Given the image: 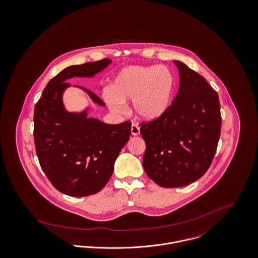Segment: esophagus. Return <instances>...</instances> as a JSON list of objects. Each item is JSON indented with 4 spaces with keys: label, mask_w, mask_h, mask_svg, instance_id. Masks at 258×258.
I'll return each instance as SVG.
<instances>
[{
    "label": "esophagus",
    "mask_w": 258,
    "mask_h": 258,
    "mask_svg": "<svg viewBox=\"0 0 258 258\" xmlns=\"http://www.w3.org/2000/svg\"><path fill=\"white\" fill-rule=\"evenodd\" d=\"M131 132H132V135H133V136H139V135H140V126H139V124L134 122V123L132 124Z\"/></svg>",
    "instance_id": "esophagus-1"
}]
</instances>
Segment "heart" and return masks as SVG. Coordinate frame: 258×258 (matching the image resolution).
<instances>
[{"instance_id": "1", "label": "heart", "mask_w": 258, "mask_h": 258, "mask_svg": "<svg viewBox=\"0 0 258 258\" xmlns=\"http://www.w3.org/2000/svg\"><path fill=\"white\" fill-rule=\"evenodd\" d=\"M176 79L166 65L130 66L117 73L105 96L109 108L120 113L134 102L136 115L143 120H155L169 110Z\"/></svg>"}]
</instances>
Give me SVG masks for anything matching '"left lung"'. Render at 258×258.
I'll return each mask as SVG.
<instances>
[{
	"instance_id": "obj_1",
	"label": "left lung",
	"mask_w": 258,
	"mask_h": 258,
	"mask_svg": "<svg viewBox=\"0 0 258 258\" xmlns=\"http://www.w3.org/2000/svg\"><path fill=\"white\" fill-rule=\"evenodd\" d=\"M179 90L161 117L141 123L143 169L157 185L177 188L201 178L212 164L221 135L218 93L181 61Z\"/></svg>"
}]
</instances>
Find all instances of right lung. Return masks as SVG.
<instances>
[{"instance_id":"1","label":"right lung","mask_w":258,"mask_h":258,"mask_svg":"<svg viewBox=\"0 0 258 258\" xmlns=\"http://www.w3.org/2000/svg\"><path fill=\"white\" fill-rule=\"evenodd\" d=\"M72 65L53 77L34 107L33 137L39 164L59 192L85 197L100 192L110 180L115 159L131 136V121L108 124L88 117L87 110L70 113L64 108L62 95L73 77H93L110 63ZM100 106L103 101L86 88L78 86Z\"/></svg>"}]
</instances>
